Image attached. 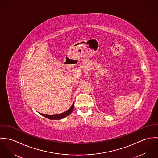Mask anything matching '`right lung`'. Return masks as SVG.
<instances>
[{"label":"right lung","instance_id":"obj_1","mask_svg":"<svg viewBox=\"0 0 158 158\" xmlns=\"http://www.w3.org/2000/svg\"><path fill=\"white\" fill-rule=\"evenodd\" d=\"M74 108V102L73 104H72V105L71 106L70 108L66 111L62 113H60V114H54V115H47V114H44L42 113H40L42 116L48 118V119H52V120H60V119H64L65 118V117H67V116H69V114H70L71 113V112L73 111V110Z\"/></svg>","mask_w":158,"mask_h":158}]
</instances>
